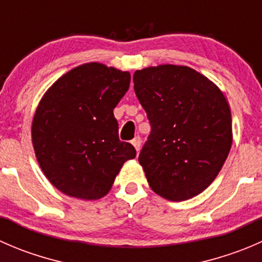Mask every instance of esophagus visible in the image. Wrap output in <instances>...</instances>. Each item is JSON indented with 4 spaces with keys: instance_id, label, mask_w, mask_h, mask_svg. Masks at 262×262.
<instances>
[{
    "instance_id": "obj_1",
    "label": "esophagus",
    "mask_w": 262,
    "mask_h": 262,
    "mask_svg": "<svg viewBox=\"0 0 262 262\" xmlns=\"http://www.w3.org/2000/svg\"><path fill=\"white\" fill-rule=\"evenodd\" d=\"M132 144H133L134 148H136L137 150L141 149V144H142V139H141V137H136V138H134L133 141H132Z\"/></svg>"
}]
</instances>
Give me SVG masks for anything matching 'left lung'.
Masks as SVG:
<instances>
[{"label": "left lung", "mask_w": 262, "mask_h": 262, "mask_svg": "<svg viewBox=\"0 0 262 262\" xmlns=\"http://www.w3.org/2000/svg\"><path fill=\"white\" fill-rule=\"evenodd\" d=\"M133 82L150 124L138 157L150 189L171 202L200 194L231 150L232 116L226 97L186 66L136 71Z\"/></svg>", "instance_id": "8db88e82"}]
</instances>
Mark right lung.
<instances>
[{"label":"right lung","mask_w":262,"mask_h":262,"mask_svg":"<svg viewBox=\"0 0 262 262\" xmlns=\"http://www.w3.org/2000/svg\"><path fill=\"white\" fill-rule=\"evenodd\" d=\"M129 72L86 63L63 75L46 92L31 126L36 160L66 195L105 196L136 148L119 139L114 107L128 91Z\"/></svg>","instance_id":"1"}]
</instances>
